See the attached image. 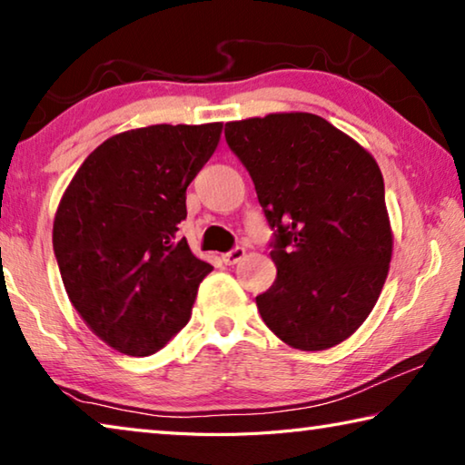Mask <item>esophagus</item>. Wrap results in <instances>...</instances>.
<instances>
[{
    "label": "esophagus",
    "instance_id": "34e87169",
    "mask_svg": "<svg viewBox=\"0 0 465 465\" xmlns=\"http://www.w3.org/2000/svg\"><path fill=\"white\" fill-rule=\"evenodd\" d=\"M243 256H246V250H243V248H233L232 252H227V254L222 256V261L227 266H232V264H238Z\"/></svg>",
    "mask_w": 465,
    "mask_h": 465
}]
</instances>
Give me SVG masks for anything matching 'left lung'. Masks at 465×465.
<instances>
[{
	"mask_svg": "<svg viewBox=\"0 0 465 465\" xmlns=\"http://www.w3.org/2000/svg\"><path fill=\"white\" fill-rule=\"evenodd\" d=\"M272 227L277 279L256 297L282 342L326 351L357 332L388 279L393 233L375 157L312 113L225 124Z\"/></svg>",
	"mask_w": 465,
	"mask_h": 465,
	"instance_id": "obj_1",
	"label": "left lung"
}]
</instances>
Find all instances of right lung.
Here are the masks:
<instances>
[{
    "mask_svg": "<svg viewBox=\"0 0 465 465\" xmlns=\"http://www.w3.org/2000/svg\"><path fill=\"white\" fill-rule=\"evenodd\" d=\"M222 123L152 124L119 133L85 157L63 193L53 248L75 312L131 357L168 344L191 320L213 271L178 223L186 188L215 153Z\"/></svg>",
    "mask_w": 465,
    "mask_h": 465,
    "instance_id": "obj_1",
    "label": "right lung"
}]
</instances>
